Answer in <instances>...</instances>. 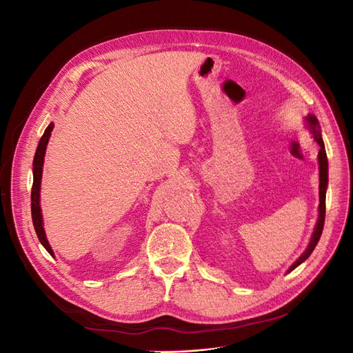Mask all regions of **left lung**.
<instances>
[{
	"label": "left lung",
	"instance_id": "left-lung-1",
	"mask_svg": "<svg viewBox=\"0 0 353 353\" xmlns=\"http://www.w3.org/2000/svg\"><path fill=\"white\" fill-rule=\"evenodd\" d=\"M306 121H307L309 126H311V131L314 134L315 141L319 145V152H318V163H319V208H318V210H319V216H318V221H316V225H315V230H314V234H312L311 243H309L307 249L303 252L301 258H299L290 266L288 272L293 271L296 266H299L302 262H305L309 258V254L314 252L315 245L318 244L319 237H321V234H323L324 221H325V190H327V184H328V160H327L325 147H324V141H323V137H321V130H319V125H318V119L315 116L311 114V116L306 117Z\"/></svg>",
	"mask_w": 353,
	"mask_h": 353
}]
</instances>
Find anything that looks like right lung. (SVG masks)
Listing matches in <instances>:
<instances>
[{
	"mask_svg": "<svg viewBox=\"0 0 353 353\" xmlns=\"http://www.w3.org/2000/svg\"><path fill=\"white\" fill-rule=\"evenodd\" d=\"M54 125L50 123L47 126V130L44 135L41 137L37 153L34 157V184H32V193H30V210H32V222H34V228L37 231V236L41 241V244L44 245L47 252L52 256L51 245L48 244V240L46 237L44 227H42V215H41V208H39V188H41V176H42V165H44V156H46V148L50 140V135Z\"/></svg>",
	"mask_w": 353,
	"mask_h": 353,
	"instance_id": "obj_1",
	"label": "right lung"
}]
</instances>
